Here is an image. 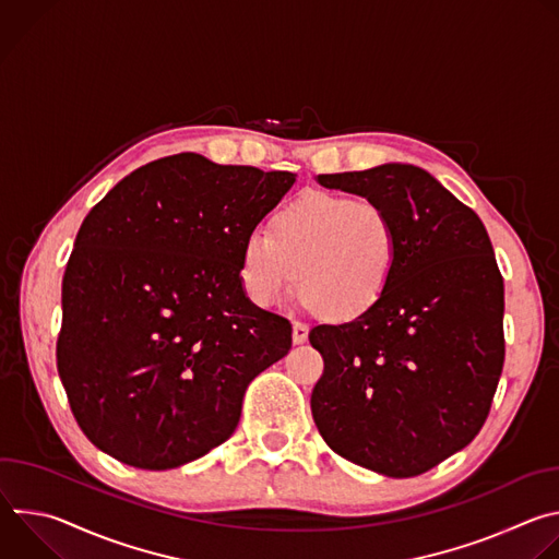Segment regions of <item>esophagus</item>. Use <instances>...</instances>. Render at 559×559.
Returning <instances> with one entry per match:
<instances>
[{"label":"esophagus","instance_id":"obj_1","mask_svg":"<svg viewBox=\"0 0 559 559\" xmlns=\"http://www.w3.org/2000/svg\"><path fill=\"white\" fill-rule=\"evenodd\" d=\"M307 334H309V328H307L305 323H294V328H292V338H294L296 345L305 343V341H307Z\"/></svg>","mask_w":559,"mask_h":559}]
</instances>
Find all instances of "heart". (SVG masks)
Instances as JSON below:
<instances>
[{
	"mask_svg": "<svg viewBox=\"0 0 559 559\" xmlns=\"http://www.w3.org/2000/svg\"><path fill=\"white\" fill-rule=\"evenodd\" d=\"M401 259V231L371 199L305 192L285 203L270 231H252L241 248V285L263 309L296 287L307 307L345 323L367 313L386 292Z\"/></svg>",
	"mask_w": 559,
	"mask_h": 559,
	"instance_id": "b5f03b06",
	"label": "heart"
}]
</instances>
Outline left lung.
I'll list each match as a JSON object with an SVG mask.
<instances>
[{
    "mask_svg": "<svg viewBox=\"0 0 559 559\" xmlns=\"http://www.w3.org/2000/svg\"><path fill=\"white\" fill-rule=\"evenodd\" d=\"M318 183L384 205L401 259L367 313L309 332L325 360L311 391L313 423L354 464L420 475L480 433L502 376L504 278L491 238L480 216L416 166Z\"/></svg>",
    "mask_w": 559,
    "mask_h": 559,
    "instance_id": "1",
    "label": "left lung"
}]
</instances>
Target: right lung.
Segmentation results:
<instances>
[{"mask_svg":"<svg viewBox=\"0 0 559 559\" xmlns=\"http://www.w3.org/2000/svg\"><path fill=\"white\" fill-rule=\"evenodd\" d=\"M294 181L181 152L88 212L61 283L57 371L95 447L164 471L234 433L248 384L292 349L289 321L246 298L238 265Z\"/></svg>","mask_w":559,"mask_h":559,"instance_id":"add662e5","label":"right lung"}]
</instances>
